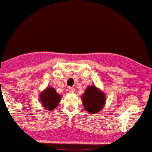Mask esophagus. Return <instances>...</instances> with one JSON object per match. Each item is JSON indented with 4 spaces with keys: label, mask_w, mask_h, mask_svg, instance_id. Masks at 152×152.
Returning <instances> with one entry per match:
<instances>
[{
    "label": "esophagus",
    "mask_w": 152,
    "mask_h": 152,
    "mask_svg": "<svg viewBox=\"0 0 152 152\" xmlns=\"http://www.w3.org/2000/svg\"><path fill=\"white\" fill-rule=\"evenodd\" d=\"M68 91H69L70 93H75V88H73V87H70V88H68Z\"/></svg>",
    "instance_id": "34e87169"
}]
</instances>
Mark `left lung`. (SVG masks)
<instances>
[{
    "label": "left lung",
    "instance_id": "8db88e82",
    "mask_svg": "<svg viewBox=\"0 0 152 152\" xmlns=\"http://www.w3.org/2000/svg\"><path fill=\"white\" fill-rule=\"evenodd\" d=\"M81 98L84 109L91 114L100 112L106 103L104 93L95 85L88 86Z\"/></svg>",
    "mask_w": 152,
    "mask_h": 152
}]
</instances>
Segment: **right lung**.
<instances>
[{"label":"right lung","mask_w":152,"mask_h":152,"mask_svg":"<svg viewBox=\"0 0 152 152\" xmlns=\"http://www.w3.org/2000/svg\"><path fill=\"white\" fill-rule=\"evenodd\" d=\"M61 95L58 94L54 88L47 87L39 95L42 105L46 110H53L56 108L61 100Z\"/></svg>","instance_id":"obj_1"}]
</instances>
